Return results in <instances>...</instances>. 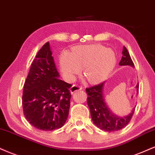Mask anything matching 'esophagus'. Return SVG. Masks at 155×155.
Listing matches in <instances>:
<instances>
[{
    "label": "esophagus",
    "mask_w": 155,
    "mask_h": 155,
    "mask_svg": "<svg viewBox=\"0 0 155 155\" xmlns=\"http://www.w3.org/2000/svg\"><path fill=\"white\" fill-rule=\"evenodd\" d=\"M82 88H81V87H79V86L76 85V84H74L70 88V92L71 94H74V92H77V91H79V90H81Z\"/></svg>",
    "instance_id": "34e87169"
}]
</instances>
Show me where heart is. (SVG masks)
<instances>
[{"label": "heart", "mask_w": 155, "mask_h": 155, "mask_svg": "<svg viewBox=\"0 0 155 155\" xmlns=\"http://www.w3.org/2000/svg\"><path fill=\"white\" fill-rule=\"evenodd\" d=\"M116 63L115 53L102 45L76 47L71 54L63 52L60 56L61 71L67 79H73L83 68V74L89 83L97 84L109 76Z\"/></svg>", "instance_id": "obj_1"}]
</instances>
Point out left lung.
<instances>
[{
  "mask_svg": "<svg viewBox=\"0 0 155 155\" xmlns=\"http://www.w3.org/2000/svg\"><path fill=\"white\" fill-rule=\"evenodd\" d=\"M123 56L119 65L130 66L134 68V64L126 47L123 48ZM105 81L100 84L86 89L88 94L87 104L90 110V114L92 121L97 127L105 131L113 132L122 129L129 123L134 113L135 107L132 109L131 113L124 117L115 115L108 107L105 100L104 87ZM138 92L139 84L136 86ZM138 93V92H137Z\"/></svg>",
  "mask_w": 155,
  "mask_h": 155,
  "instance_id": "left-lung-1",
  "label": "left lung"
}]
</instances>
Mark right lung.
<instances>
[{
  "label": "right lung",
  "mask_w": 155,
  "mask_h": 155,
  "mask_svg": "<svg viewBox=\"0 0 155 155\" xmlns=\"http://www.w3.org/2000/svg\"><path fill=\"white\" fill-rule=\"evenodd\" d=\"M49 42L39 50L24 85L22 106L29 123L43 131L65 124L70 108L71 84L59 79Z\"/></svg>",
  "instance_id": "add662e5"
}]
</instances>
